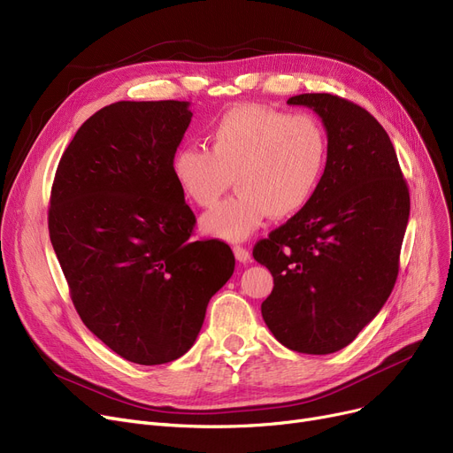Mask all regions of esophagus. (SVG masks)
Wrapping results in <instances>:
<instances>
[{"instance_id": "obj_1", "label": "esophagus", "mask_w": 453, "mask_h": 453, "mask_svg": "<svg viewBox=\"0 0 453 453\" xmlns=\"http://www.w3.org/2000/svg\"><path fill=\"white\" fill-rule=\"evenodd\" d=\"M234 256L235 260H238L240 264H247L250 260V252L243 247H234Z\"/></svg>"}]
</instances>
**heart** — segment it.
Returning a JSON list of instances; mask_svg holds the SVG:
<instances>
[{
    "label": "heart",
    "instance_id": "obj_1",
    "mask_svg": "<svg viewBox=\"0 0 453 453\" xmlns=\"http://www.w3.org/2000/svg\"><path fill=\"white\" fill-rule=\"evenodd\" d=\"M210 150L182 145L171 158L182 196L211 208L230 188L234 197L201 219L213 238L238 243L265 219H286L313 199L325 173L328 140L320 121L310 114H288L260 104L234 106L208 131Z\"/></svg>",
    "mask_w": 453,
    "mask_h": 453
}]
</instances>
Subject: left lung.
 Instances as JSON below:
<instances>
[{
	"mask_svg": "<svg viewBox=\"0 0 453 453\" xmlns=\"http://www.w3.org/2000/svg\"><path fill=\"white\" fill-rule=\"evenodd\" d=\"M326 128L328 158L310 204L254 247L274 288L262 304L289 350L332 354L350 344L389 298L409 219V189L389 134L361 106L300 94Z\"/></svg>",
	"mask_w": 453,
	"mask_h": 453,
	"instance_id": "left-lung-1",
	"label": "left lung"
}]
</instances>
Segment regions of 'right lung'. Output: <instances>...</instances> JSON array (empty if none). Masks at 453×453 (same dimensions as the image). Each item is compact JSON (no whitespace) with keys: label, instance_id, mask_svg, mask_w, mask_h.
Returning <instances> with one entry per match:
<instances>
[{"label":"right lung","instance_id":"obj_1","mask_svg":"<svg viewBox=\"0 0 453 453\" xmlns=\"http://www.w3.org/2000/svg\"><path fill=\"white\" fill-rule=\"evenodd\" d=\"M188 101H118L86 119L58 162L50 238L73 306L127 361L162 365L196 342L210 298L234 273L171 175Z\"/></svg>","mask_w":453,"mask_h":453}]
</instances>
